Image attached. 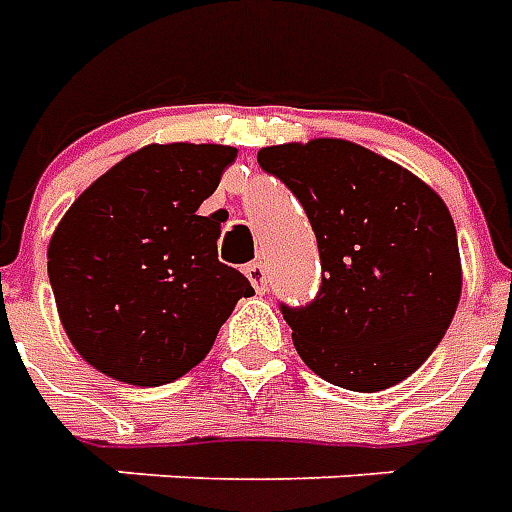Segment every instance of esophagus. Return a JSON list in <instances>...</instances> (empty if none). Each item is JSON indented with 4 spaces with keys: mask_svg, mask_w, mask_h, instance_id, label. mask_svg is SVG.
Masks as SVG:
<instances>
[{
    "mask_svg": "<svg viewBox=\"0 0 512 512\" xmlns=\"http://www.w3.org/2000/svg\"><path fill=\"white\" fill-rule=\"evenodd\" d=\"M246 277H249V282L255 285L257 293H266V288H268L266 263H260V260H255V263H249V266H246Z\"/></svg>",
    "mask_w": 512,
    "mask_h": 512,
    "instance_id": "1",
    "label": "esophagus"
}]
</instances>
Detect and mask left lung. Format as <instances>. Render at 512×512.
<instances>
[{
	"instance_id": "left-lung-1",
	"label": "left lung",
	"mask_w": 512,
	"mask_h": 512,
	"mask_svg": "<svg viewBox=\"0 0 512 512\" xmlns=\"http://www.w3.org/2000/svg\"><path fill=\"white\" fill-rule=\"evenodd\" d=\"M257 164L293 191L318 238L315 299L279 304L301 359L354 392L411 376L461 299L447 205L411 172L345 139L263 147Z\"/></svg>"
}]
</instances>
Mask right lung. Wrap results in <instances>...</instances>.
I'll use <instances>...</instances> for the list:
<instances>
[{"label": "right lung", "mask_w": 512, "mask_h": 512, "mask_svg": "<svg viewBox=\"0 0 512 512\" xmlns=\"http://www.w3.org/2000/svg\"><path fill=\"white\" fill-rule=\"evenodd\" d=\"M227 145H147L95 180L49 244V282L73 348L136 386L175 381L211 351L249 279L219 263L213 216H197Z\"/></svg>", "instance_id": "1"}]
</instances>
